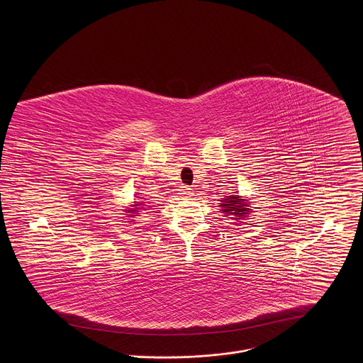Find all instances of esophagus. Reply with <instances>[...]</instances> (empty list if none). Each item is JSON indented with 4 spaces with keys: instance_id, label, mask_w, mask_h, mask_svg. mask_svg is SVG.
Returning a JSON list of instances; mask_svg holds the SVG:
<instances>
[{
    "instance_id": "34e87169",
    "label": "esophagus",
    "mask_w": 363,
    "mask_h": 363,
    "mask_svg": "<svg viewBox=\"0 0 363 363\" xmlns=\"http://www.w3.org/2000/svg\"><path fill=\"white\" fill-rule=\"evenodd\" d=\"M179 194H181L182 197H191V196H193V189L192 188H189V186H181Z\"/></svg>"
}]
</instances>
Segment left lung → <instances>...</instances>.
<instances>
[{"mask_svg": "<svg viewBox=\"0 0 363 363\" xmlns=\"http://www.w3.org/2000/svg\"><path fill=\"white\" fill-rule=\"evenodd\" d=\"M223 203L220 204V207L223 208L222 211L226 213H230V215H235L238 219L244 215L250 213V208L247 203H244L242 199H240V196H228L226 199L222 200ZM235 218V219H237Z\"/></svg>", "mask_w": 363, "mask_h": 363, "instance_id": "8db88e82", "label": "left lung"}]
</instances>
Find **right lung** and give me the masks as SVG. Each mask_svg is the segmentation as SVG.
I'll return each instance as SVG.
<instances>
[{"instance_id":"add662e5","label":"right lung","mask_w":363,"mask_h":363,"mask_svg":"<svg viewBox=\"0 0 363 363\" xmlns=\"http://www.w3.org/2000/svg\"><path fill=\"white\" fill-rule=\"evenodd\" d=\"M135 206L138 207V206H141V203H137V201H135ZM138 210H140V207H138ZM144 210H145V208H144ZM128 211H135V210H128ZM134 216H137V215H134Z\"/></svg>"}]
</instances>
